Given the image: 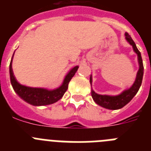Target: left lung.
<instances>
[{
    "label": "left lung",
    "instance_id": "left-lung-1",
    "mask_svg": "<svg viewBox=\"0 0 151 151\" xmlns=\"http://www.w3.org/2000/svg\"><path fill=\"white\" fill-rule=\"evenodd\" d=\"M125 35L128 42L133 47L134 52L138 55L139 69H138V73H137V76H136V79L134 81V84L130 88L124 91L122 93L116 96L101 95V94H98L95 93L94 91H91L92 98L95 101L96 104L103 106V107L106 108V109H110V110H118V109H120V108L123 107L124 106L127 104L132 99L134 95L137 94V92L138 91L141 85V82H142V78H143L144 66L141 53L138 50V49L137 48L135 43L134 42L132 38H131V36L129 35V33L125 32Z\"/></svg>",
    "mask_w": 151,
    "mask_h": 151
}]
</instances>
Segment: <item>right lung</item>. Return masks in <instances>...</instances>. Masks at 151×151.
<instances>
[{
  "label": "right lung",
  "mask_w": 151,
  "mask_h": 151,
  "mask_svg": "<svg viewBox=\"0 0 151 151\" xmlns=\"http://www.w3.org/2000/svg\"><path fill=\"white\" fill-rule=\"evenodd\" d=\"M12 61L13 60H11L10 64V82H11L13 90L17 92V94L22 99L34 106H44V105L51 104L62 98L65 92L67 90L69 82L74 76V75L76 74L78 69V66H75L69 71V73L66 75V76L64 78L63 83L60 87L54 90H47V89L40 88L27 87L25 85H20L17 82L13 75V69H12Z\"/></svg>",
  "instance_id": "obj_1"
}]
</instances>
